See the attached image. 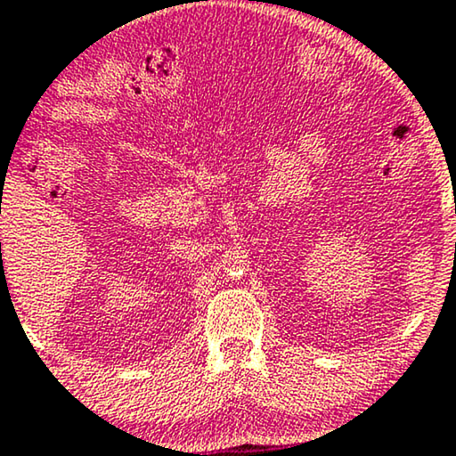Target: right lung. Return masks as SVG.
Instances as JSON below:
<instances>
[{"label":"right lung","instance_id":"obj_1","mask_svg":"<svg viewBox=\"0 0 456 456\" xmlns=\"http://www.w3.org/2000/svg\"><path fill=\"white\" fill-rule=\"evenodd\" d=\"M0 246H2V243H0Z\"/></svg>","mask_w":456,"mask_h":456}]
</instances>
